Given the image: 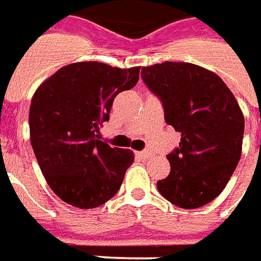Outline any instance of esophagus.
<instances>
[{"instance_id":"34e87169","label":"esophagus","mask_w":261,"mask_h":261,"mask_svg":"<svg viewBox=\"0 0 261 261\" xmlns=\"http://www.w3.org/2000/svg\"><path fill=\"white\" fill-rule=\"evenodd\" d=\"M138 155L140 156V158H143V160H146V158H150V156H152V151H150V150H144V151H139Z\"/></svg>"}]
</instances>
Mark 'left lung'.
<instances>
[{
	"label": "left lung",
	"instance_id": "8db88e82",
	"mask_svg": "<svg viewBox=\"0 0 261 261\" xmlns=\"http://www.w3.org/2000/svg\"><path fill=\"white\" fill-rule=\"evenodd\" d=\"M143 82L158 97L168 125L181 133L169 152L170 173L156 183L169 202L195 209L224 190L238 165L245 121L234 95L219 75L191 63L142 68Z\"/></svg>",
	"mask_w": 261,
	"mask_h": 261
}]
</instances>
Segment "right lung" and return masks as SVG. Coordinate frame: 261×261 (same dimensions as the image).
<instances>
[{
  "label": "right lung",
  "mask_w": 261,
  "mask_h": 261,
  "mask_svg": "<svg viewBox=\"0 0 261 261\" xmlns=\"http://www.w3.org/2000/svg\"><path fill=\"white\" fill-rule=\"evenodd\" d=\"M139 71L80 62L58 70L35 91L31 146L49 187L64 202L93 209L121 187L133 151L101 142L97 132L110 119L115 96L136 85Z\"/></svg>",
  "instance_id": "1"
}]
</instances>
